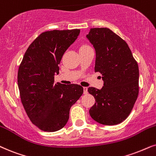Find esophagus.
Wrapping results in <instances>:
<instances>
[{
	"label": "esophagus",
	"mask_w": 156,
	"mask_h": 156,
	"mask_svg": "<svg viewBox=\"0 0 156 156\" xmlns=\"http://www.w3.org/2000/svg\"><path fill=\"white\" fill-rule=\"evenodd\" d=\"M83 90H84V94H87L88 93V91H87V87H83Z\"/></svg>",
	"instance_id": "obj_1"
}]
</instances>
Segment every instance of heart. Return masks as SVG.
<instances>
[{
  "mask_svg": "<svg viewBox=\"0 0 156 156\" xmlns=\"http://www.w3.org/2000/svg\"><path fill=\"white\" fill-rule=\"evenodd\" d=\"M83 47H85V46H83Z\"/></svg>",
  "mask_w": 156,
  "mask_h": 156,
  "instance_id": "obj_1",
  "label": "heart"
}]
</instances>
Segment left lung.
Segmentation results:
<instances>
[{"label": "left lung", "instance_id": "obj_1", "mask_svg": "<svg viewBox=\"0 0 156 156\" xmlns=\"http://www.w3.org/2000/svg\"><path fill=\"white\" fill-rule=\"evenodd\" d=\"M87 38L95 49L94 71L104 82L101 90L88 88L96 101L90 115L100 124H119L130 115L138 96V65L126 42L108 28L91 29Z\"/></svg>", "mask_w": 156, "mask_h": 156}]
</instances>
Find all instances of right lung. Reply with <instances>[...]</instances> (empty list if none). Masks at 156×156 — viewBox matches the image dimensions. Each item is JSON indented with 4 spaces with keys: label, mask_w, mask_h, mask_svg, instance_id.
<instances>
[{
    "label": "right lung",
    "mask_w": 156,
    "mask_h": 156,
    "mask_svg": "<svg viewBox=\"0 0 156 156\" xmlns=\"http://www.w3.org/2000/svg\"><path fill=\"white\" fill-rule=\"evenodd\" d=\"M80 33V29L44 32L29 46L19 66L21 102L32 123L41 130L55 132L65 126L71 107L83 94L78 84L54 83L62 56Z\"/></svg>",
    "instance_id": "1"
}]
</instances>
